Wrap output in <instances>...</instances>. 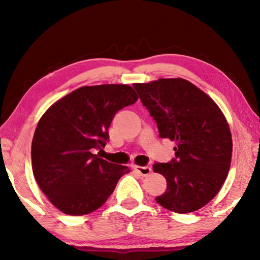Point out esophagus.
Instances as JSON below:
<instances>
[{
	"mask_svg": "<svg viewBox=\"0 0 260 260\" xmlns=\"http://www.w3.org/2000/svg\"><path fill=\"white\" fill-rule=\"evenodd\" d=\"M134 170L136 171V172L142 175V177H147V175L150 174V172H151V167L150 166L134 165Z\"/></svg>",
	"mask_w": 260,
	"mask_h": 260,
	"instance_id": "34e87169",
	"label": "esophagus"
}]
</instances>
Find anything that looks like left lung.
<instances>
[{
    "label": "left lung",
    "mask_w": 260,
    "mask_h": 260,
    "mask_svg": "<svg viewBox=\"0 0 260 260\" xmlns=\"http://www.w3.org/2000/svg\"><path fill=\"white\" fill-rule=\"evenodd\" d=\"M133 86L160 138L177 144L172 161L152 166L167 182L157 203L177 213L200 210L219 192L231 167L233 141L225 114L209 95L181 78Z\"/></svg>",
    "instance_id": "1"
}]
</instances>
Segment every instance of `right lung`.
I'll list each match as a JSON object with an SVG mask.
<instances>
[{
	"instance_id": "right-lung-1",
	"label": "right lung",
	"mask_w": 260,
	"mask_h": 260,
	"mask_svg": "<svg viewBox=\"0 0 260 260\" xmlns=\"http://www.w3.org/2000/svg\"><path fill=\"white\" fill-rule=\"evenodd\" d=\"M138 99L128 85L83 86L43 113L32 141V169L55 208L70 215L94 212L129 172L93 151L104 148L114 114Z\"/></svg>"
}]
</instances>
